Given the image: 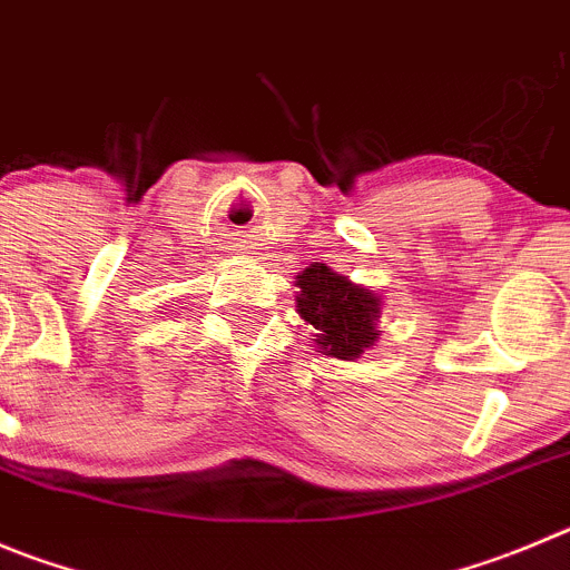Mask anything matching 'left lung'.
Segmentation results:
<instances>
[{"label": "left lung", "mask_w": 570, "mask_h": 570, "mask_svg": "<svg viewBox=\"0 0 570 570\" xmlns=\"http://www.w3.org/2000/svg\"><path fill=\"white\" fill-rule=\"evenodd\" d=\"M297 315L312 326L315 348L334 360H357L380 340L382 295L326 264H309L297 273Z\"/></svg>", "instance_id": "8db88e82"}]
</instances>
